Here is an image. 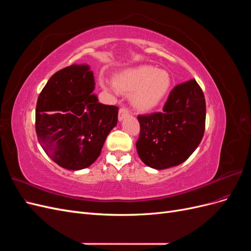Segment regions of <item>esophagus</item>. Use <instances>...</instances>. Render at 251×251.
<instances>
[{
	"mask_svg": "<svg viewBox=\"0 0 251 251\" xmlns=\"http://www.w3.org/2000/svg\"><path fill=\"white\" fill-rule=\"evenodd\" d=\"M128 110L126 109V108H125V107H121L120 109H119V111H118V119L119 120H123L124 119V117H126V115H128Z\"/></svg>",
	"mask_w": 251,
	"mask_h": 251,
	"instance_id": "1",
	"label": "esophagus"
}]
</instances>
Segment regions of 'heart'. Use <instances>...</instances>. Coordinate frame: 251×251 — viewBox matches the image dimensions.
Listing matches in <instances>:
<instances>
[{
	"instance_id": "1",
	"label": "heart",
	"mask_w": 251,
	"mask_h": 251,
	"mask_svg": "<svg viewBox=\"0 0 251 251\" xmlns=\"http://www.w3.org/2000/svg\"><path fill=\"white\" fill-rule=\"evenodd\" d=\"M104 89H114L105 79L100 80ZM114 85L121 93L132 94V103L140 111H150L160 103L171 89L172 79L164 70L150 65L127 69L117 75Z\"/></svg>"
}]
</instances>
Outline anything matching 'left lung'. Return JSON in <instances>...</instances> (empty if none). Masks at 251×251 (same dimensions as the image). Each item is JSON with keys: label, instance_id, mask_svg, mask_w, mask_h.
Segmentation results:
<instances>
[{"label": "left lung", "instance_id": "obj_1", "mask_svg": "<svg viewBox=\"0 0 251 251\" xmlns=\"http://www.w3.org/2000/svg\"><path fill=\"white\" fill-rule=\"evenodd\" d=\"M206 104L196 79L175 87L162 112L138 115L136 149L150 168L164 170L184 162L200 144L205 130Z\"/></svg>", "mask_w": 251, "mask_h": 251}]
</instances>
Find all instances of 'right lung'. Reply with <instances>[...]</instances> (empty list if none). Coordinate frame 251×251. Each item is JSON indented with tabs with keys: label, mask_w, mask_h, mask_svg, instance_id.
I'll list each match as a JSON object with an SVG mask.
<instances>
[{
	"label": "right lung",
	"mask_w": 251,
	"mask_h": 251,
	"mask_svg": "<svg viewBox=\"0 0 251 251\" xmlns=\"http://www.w3.org/2000/svg\"><path fill=\"white\" fill-rule=\"evenodd\" d=\"M94 86L88 65H72L53 74L37 98V139L64 169L77 171L92 164L117 125L118 107L98 102Z\"/></svg>",
	"instance_id": "1"
}]
</instances>
